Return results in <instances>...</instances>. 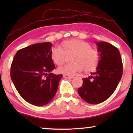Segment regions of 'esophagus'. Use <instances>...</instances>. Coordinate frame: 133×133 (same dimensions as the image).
I'll list each match as a JSON object with an SVG mask.
<instances>
[{
	"label": "esophagus",
	"mask_w": 133,
	"mask_h": 133,
	"mask_svg": "<svg viewBox=\"0 0 133 133\" xmlns=\"http://www.w3.org/2000/svg\"><path fill=\"white\" fill-rule=\"evenodd\" d=\"M63 77L65 78H66V79H73L74 78L73 76L68 75V74H64V75H63Z\"/></svg>",
	"instance_id": "34e87169"
}]
</instances>
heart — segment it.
<instances>
[{"instance_id": "1", "label": "heart", "mask_w": 133, "mask_h": 133, "mask_svg": "<svg viewBox=\"0 0 133 133\" xmlns=\"http://www.w3.org/2000/svg\"><path fill=\"white\" fill-rule=\"evenodd\" d=\"M63 48L56 46L51 49V57L54 63L61 65L64 63L67 56H72V63L65 64L57 68L60 73L73 75L84 70L85 72L93 71L99 64V52L90 43L79 39L65 42Z\"/></svg>"}]
</instances>
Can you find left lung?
Masks as SVG:
<instances>
[{
  "label": "left lung",
  "instance_id": "8db88e82",
  "mask_svg": "<svg viewBox=\"0 0 133 133\" xmlns=\"http://www.w3.org/2000/svg\"><path fill=\"white\" fill-rule=\"evenodd\" d=\"M96 43L99 64L92 76L82 79L83 84L77 90L82 99L91 104H98L108 99L116 90L123 72L119 50L105 42Z\"/></svg>",
  "mask_w": 133,
  "mask_h": 133
}]
</instances>
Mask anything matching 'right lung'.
I'll return each mask as SVG.
<instances>
[{"label":"right lung","instance_id":"right-lung-1","mask_svg":"<svg viewBox=\"0 0 133 133\" xmlns=\"http://www.w3.org/2000/svg\"><path fill=\"white\" fill-rule=\"evenodd\" d=\"M50 42L39 43L21 49L11 66V78L20 95L36 106L48 103L57 92L62 74L51 72L55 65L51 57Z\"/></svg>","mask_w":133,"mask_h":133}]
</instances>
